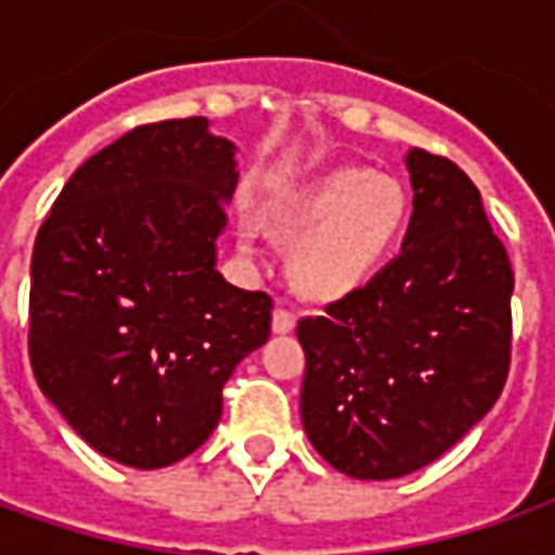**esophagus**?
I'll list each match as a JSON object with an SVG mask.
<instances>
[{
    "mask_svg": "<svg viewBox=\"0 0 555 555\" xmlns=\"http://www.w3.org/2000/svg\"><path fill=\"white\" fill-rule=\"evenodd\" d=\"M294 326H297V312L279 306L276 312H273V333H291Z\"/></svg>",
    "mask_w": 555,
    "mask_h": 555,
    "instance_id": "1",
    "label": "esophagus"
}]
</instances>
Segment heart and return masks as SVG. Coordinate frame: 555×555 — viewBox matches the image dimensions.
<instances>
[{
  "mask_svg": "<svg viewBox=\"0 0 555 555\" xmlns=\"http://www.w3.org/2000/svg\"><path fill=\"white\" fill-rule=\"evenodd\" d=\"M408 217L404 186L372 169H336L279 207L276 229L302 241L294 270L302 288L341 294L372 276Z\"/></svg>",
  "mask_w": 555,
  "mask_h": 555,
  "instance_id": "1",
  "label": "heart"
}]
</instances>
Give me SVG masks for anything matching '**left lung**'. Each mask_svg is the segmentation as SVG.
Segmentation results:
<instances>
[{"label":"left lung","instance_id":"8db88e82","mask_svg":"<svg viewBox=\"0 0 555 555\" xmlns=\"http://www.w3.org/2000/svg\"><path fill=\"white\" fill-rule=\"evenodd\" d=\"M408 169L401 255L297 324L302 428L326 464L369 481L449 452L496 404L512 365L514 270L476 183L422 147Z\"/></svg>","mask_w":555,"mask_h":555}]
</instances>
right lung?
Wrapping results in <instances>:
<instances>
[{
	"label": "right lung",
	"instance_id": "1",
	"mask_svg": "<svg viewBox=\"0 0 555 555\" xmlns=\"http://www.w3.org/2000/svg\"><path fill=\"white\" fill-rule=\"evenodd\" d=\"M234 145L205 118L139 125L79 166L35 237L29 360L91 449L159 469L222 416V386L270 338L273 297L219 276Z\"/></svg>",
	"mask_w": 555,
	"mask_h": 555
}]
</instances>
